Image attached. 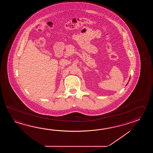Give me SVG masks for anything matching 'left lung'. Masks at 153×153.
I'll use <instances>...</instances> for the list:
<instances>
[{
    "mask_svg": "<svg viewBox=\"0 0 153 153\" xmlns=\"http://www.w3.org/2000/svg\"><path fill=\"white\" fill-rule=\"evenodd\" d=\"M129 81H130V79H129Z\"/></svg>",
    "mask_w": 153,
    "mask_h": 153,
    "instance_id": "left-lung-1",
    "label": "left lung"
}]
</instances>
